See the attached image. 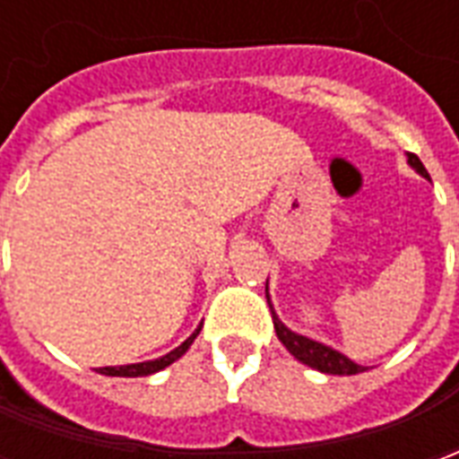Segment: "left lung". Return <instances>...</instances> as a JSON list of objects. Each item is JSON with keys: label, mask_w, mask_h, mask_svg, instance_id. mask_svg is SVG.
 I'll return each mask as SVG.
<instances>
[{"label": "left lung", "mask_w": 459, "mask_h": 459, "mask_svg": "<svg viewBox=\"0 0 459 459\" xmlns=\"http://www.w3.org/2000/svg\"><path fill=\"white\" fill-rule=\"evenodd\" d=\"M408 161H411V167H413V169H418L423 177H428L423 161L418 160L413 152H408ZM273 325H275V332H278L280 342L288 346L290 354L295 356V359H299L302 364L312 366V368H317V371H322V374H334V376H351V374H361V371H366L364 366L354 364L351 359H346L344 354H339V351H334V349L319 344V342H312V339L302 337V334L290 332V329L280 322L275 312H273Z\"/></svg>", "instance_id": "obj_1"}]
</instances>
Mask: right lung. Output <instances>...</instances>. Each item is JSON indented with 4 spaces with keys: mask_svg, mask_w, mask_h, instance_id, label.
I'll return each mask as SVG.
<instances>
[{
    "mask_svg": "<svg viewBox=\"0 0 459 459\" xmlns=\"http://www.w3.org/2000/svg\"><path fill=\"white\" fill-rule=\"evenodd\" d=\"M199 332H201V325H199V329H196V332H194V334H191V337L186 339V342H184V344L177 346L174 351H169V354H167V356H161V359H154V361H142V364H130V366H105V368H98V374H105V376H130V378H132V376L157 374V371H161L164 366L174 364V361H177V359H179V356L184 354L186 349H189L191 342L196 339V334H199Z\"/></svg>",
    "mask_w": 459,
    "mask_h": 459,
    "instance_id": "add662e5",
    "label": "right lung"
}]
</instances>
